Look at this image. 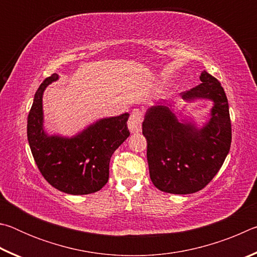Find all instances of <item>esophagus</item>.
Instances as JSON below:
<instances>
[{"mask_svg": "<svg viewBox=\"0 0 257 257\" xmlns=\"http://www.w3.org/2000/svg\"><path fill=\"white\" fill-rule=\"evenodd\" d=\"M142 118L143 113L139 110H134L128 120V128L132 134L139 133L142 130Z\"/></svg>", "mask_w": 257, "mask_h": 257, "instance_id": "1", "label": "esophagus"}]
</instances>
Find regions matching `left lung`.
<instances>
[{
	"mask_svg": "<svg viewBox=\"0 0 257 257\" xmlns=\"http://www.w3.org/2000/svg\"><path fill=\"white\" fill-rule=\"evenodd\" d=\"M202 84L180 94L185 102L211 101L203 122L193 115L172 112L168 101L147 108L143 135L153 185L165 193L186 195L203 189L222 167L231 145L229 104L219 80L206 71Z\"/></svg>",
	"mask_w": 257,
	"mask_h": 257,
	"instance_id": "1",
	"label": "left lung"
}]
</instances>
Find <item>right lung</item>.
Returning <instances> with one entry per match:
<instances>
[{
    "instance_id": "1",
    "label": "right lung",
    "mask_w": 257,
    "mask_h": 257,
    "mask_svg": "<svg viewBox=\"0 0 257 257\" xmlns=\"http://www.w3.org/2000/svg\"><path fill=\"white\" fill-rule=\"evenodd\" d=\"M58 79L59 75L53 73L35 93L27 121L32 154L43 177L54 188L70 195L96 193L108 180L112 154L130 135L129 113L98 119L73 136L51 135L44 127L43 95Z\"/></svg>"
}]
</instances>
